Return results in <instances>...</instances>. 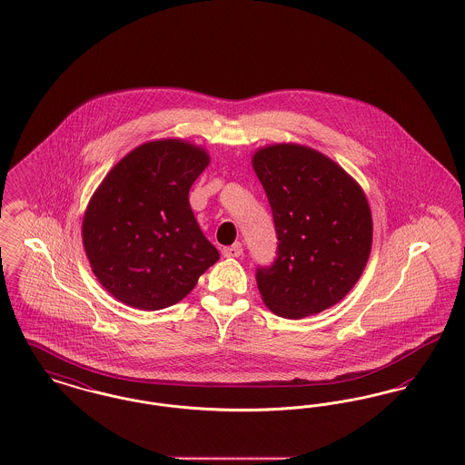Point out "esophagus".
Instances as JSON below:
<instances>
[{"label": "esophagus", "instance_id": "obj_1", "mask_svg": "<svg viewBox=\"0 0 465 465\" xmlns=\"http://www.w3.org/2000/svg\"><path fill=\"white\" fill-rule=\"evenodd\" d=\"M222 254L224 258H239V256H242V245L235 243L230 247H223Z\"/></svg>", "mask_w": 465, "mask_h": 465}]
</instances>
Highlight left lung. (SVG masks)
<instances>
[{
    "mask_svg": "<svg viewBox=\"0 0 465 465\" xmlns=\"http://www.w3.org/2000/svg\"><path fill=\"white\" fill-rule=\"evenodd\" d=\"M252 169L279 239L273 265L256 272L263 303L286 319L336 305L371 252L373 218L362 188L330 156L294 143L256 150Z\"/></svg>",
    "mask_w": 465,
    "mask_h": 465,
    "instance_id": "1",
    "label": "left lung"
}]
</instances>
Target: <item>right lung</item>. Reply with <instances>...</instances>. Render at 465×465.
<instances>
[{
    "mask_svg": "<svg viewBox=\"0 0 465 465\" xmlns=\"http://www.w3.org/2000/svg\"><path fill=\"white\" fill-rule=\"evenodd\" d=\"M209 162L190 141L155 139L134 148L97 186L82 239L94 275L113 298L148 312L171 307L220 260L188 202Z\"/></svg>",
    "mask_w": 465,
    "mask_h": 465,
    "instance_id": "obj_1",
    "label": "right lung"
}]
</instances>
